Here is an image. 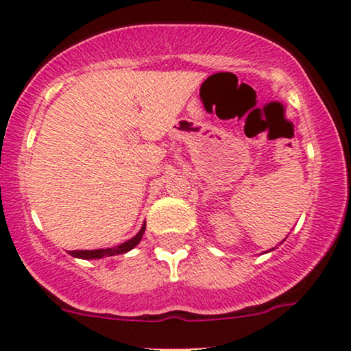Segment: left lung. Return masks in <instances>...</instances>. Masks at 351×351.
Returning <instances> with one entry per match:
<instances>
[{
    "label": "left lung",
    "mask_w": 351,
    "mask_h": 351,
    "mask_svg": "<svg viewBox=\"0 0 351 351\" xmlns=\"http://www.w3.org/2000/svg\"><path fill=\"white\" fill-rule=\"evenodd\" d=\"M284 241H286V239H284ZM284 241H282V242H284ZM282 242H281V244H282ZM271 250H274V249H271ZM271 250H269V252H271Z\"/></svg>",
    "instance_id": "left-lung-1"
}]
</instances>
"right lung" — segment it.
I'll return each instance as SVG.
<instances>
[{"label": "right lung", "instance_id": "add662e5", "mask_svg": "<svg viewBox=\"0 0 351 351\" xmlns=\"http://www.w3.org/2000/svg\"><path fill=\"white\" fill-rule=\"evenodd\" d=\"M144 231H146V223L143 224V228L139 230V232L132 239H128L123 244L117 245V247H110V249H97V250H69V255L75 256V258H82V260H96V258H104V256H112V255H120V254H127L132 249H134L139 244V241L143 239Z\"/></svg>", "mask_w": 351, "mask_h": 351}]
</instances>
